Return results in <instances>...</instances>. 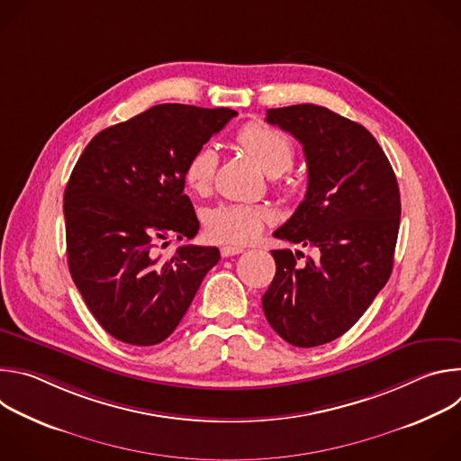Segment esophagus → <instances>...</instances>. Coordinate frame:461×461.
<instances>
[{"instance_id": "1", "label": "esophagus", "mask_w": 461, "mask_h": 461, "mask_svg": "<svg viewBox=\"0 0 461 461\" xmlns=\"http://www.w3.org/2000/svg\"><path fill=\"white\" fill-rule=\"evenodd\" d=\"M242 251H244V248H240V246H222V248H221V255H222V257L239 255V253H242Z\"/></svg>"}]
</instances>
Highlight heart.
I'll return each instance as SVG.
<instances>
[{
  "instance_id": "b5f03b06",
  "label": "heart",
  "mask_w": 461,
  "mask_h": 461,
  "mask_svg": "<svg viewBox=\"0 0 461 461\" xmlns=\"http://www.w3.org/2000/svg\"><path fill=\"white\" fill-rule=\"evenodd\" d=\"M237 144L268 175L286 171L295 157L292 140L267 123L249 122L237 133ZM217 169V153L212 148L194 151L184 167V182L193 193H208ZM272 221V212L265 206L222 204L206 217V233L217 242L244 244L253 240L262 226Z\"/></svg>"
}]
</instances>
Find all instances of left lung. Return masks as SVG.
<instances>
[{
    "mask_svg": "<svg viewBox=\"0 0 461 461\" xmlns=\"http://www.w3.org/2000/svg\"><path fill=\"white\" fill-rule=\"evenodd\" d=\"M267 122L301 144L308 187L274 237L312 246L315 257L274 249L276 277L262 310L290 345L330 343L357 322L386 285L402 201L393 169L368 131L330 109L299 104L267 111Z\"/></svg>",
    "mask_w": 461,
    "mask_h": 461,
    "instance_id": "1",
    "label": "left lung"
}]
</instances>
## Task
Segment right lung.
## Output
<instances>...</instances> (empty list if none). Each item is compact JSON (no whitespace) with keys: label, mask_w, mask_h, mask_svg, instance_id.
Wrapping results in <instances>:
<instances>
[{"label":"right lung","mask_w":461,"mask_h":461,"mask_svg":"<svg viewBox=\"0 0 461 461\" xmlns=\"http://www.w3.org/2000/svg\"><path fill=\"white\" fill-rule=\"evenodd\" d=\"M237 113L160 104L111 125L87 144L63 194L71 277L114 339L151 347L167 339L221 253L167 237L199 231L184 194V167Z\"/></svg>","instance_id":"obj_1"}]
</instances>
